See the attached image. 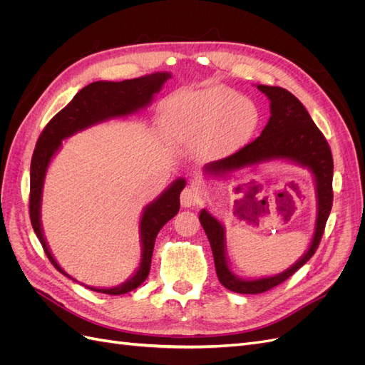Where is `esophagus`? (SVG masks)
Listing matches in <instances>:
<instances>
[{
  "mask_svg": "<svg viewBox=\"0 0 365 365\" xmlns=\"http://www.w3.org/2000/svg\"><path fill=\"white\" fill-rule=\"evenodd\" d=\"M181 205L182 207H195L200 204V193H197V190H195L193 187H185V189L181 192Z\"/></svg>",
  "mask_w": 365,
  "mask_h": 365,
  "instance_id": "34e87169",
  "label": "esophagus"
}]
</instances>
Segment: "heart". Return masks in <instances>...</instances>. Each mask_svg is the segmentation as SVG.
Returning <instances> with one entry per match:
<instances>
[{
	"instance_id": "heart-1",
	"label": "heart",
	"mask_w": 365,
	"mask_h": 365,
	"mask_svg": "<svg viewBox=\"0 0 365 365\" xmlns=\"http://www.w3.org/2000/svg\"><path fill=\"white\" fill-rule=\"evenodd\" d=\"M165 118L176 141L200 146L207 158L222 160L250 145L260 114L250 98L213 85L175 96L165 106Z\"/></svg>"
}]
</instances>
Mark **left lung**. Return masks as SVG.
<instances>
[{"instance_id":"left-lung-1","label":"left lung","mask_w":365,"mask_h":365,"mask_svg":"<svg viewBox=\"0 0 365 365\" xmlns=\"http://www.w3.org/2000/svg\"><path fill=\"white\" fill-rule=\"evenodd\" d=\"M257 90L267 96L269 101L271 117L267 126L263 128L262 134L256 140L235 155L204 165V175L207 178L227 180L236 172L256 168L263 163L286 161L297 164L307 169L314 176L317 217L309 248L288 269L275 275H268V277L244 279L239 277L230 268L224 224L207 208H202L200 220L213 251L217 279L227 289L237 294H260L269 291L274 286L289 279L297 269H300L314 256L319 245L334 201L332 152H330L322 130L315 126L303 103L294 94L280 86L257 85Z\"/></svg>"}]
</instances>
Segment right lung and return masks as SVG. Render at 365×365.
I'll list each match as a JSON object with an SVG mask.
<instances>
[{"label":"right lung","instance_id":"obj_1","mask_svg":"<svg viewBox=\"0 0 365 365\" xmlns=\"http://www.w3.org/2000/svg\"><path fill=\"white\" fill-rule=\"evenodd\" d=\"M170 77L172 74L168 71H158L123 82L98 81L86 85L62 111L48 121V125L39 135L30 165V220L47 257L54 264V268L67 277L73 279L53 257L41 222L43 181H46V175L53 157L62 148V140H67L77 132L103 123V121L137 114L141 109L149 106L153 101V96L160 93L163 85ZM184 187V178L175 180L155 201H152L143 210L140 217L141 259L137 271L126 282L113 286V288H94V286H86V288L102 294L121 295L134 291L146 280L150 271L152 252L158 231L180 212V193Z\"/></svg>","mask_w":365,"mask_h":365}]
</instances>
